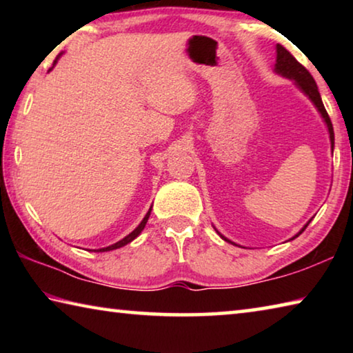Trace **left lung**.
<instances>
[{
	"label": "left lung",
	"mask_w": 353,
	"mask_h": 353,
	"mask_svg": "<svg viewBox=\"0 0 353 353\" xmlns=\"http://www.w3.org/2000/svg\"><path fill=\"white\" fill-rule=\"evenodd\" d=\"M274 71H276L277 74L283 76V77H288V79H292L294 81L296 85L301 88V90L307 94V97L310 98V101L314 104L316 109H318V112L321 113V117L324 118V123L327 124V129H328V134H330V143H332V151H333V145H334V134H333V126H332V121H330V117H328V113L325 110L324 104H322V99H321V94L318 92V85H316V82L313 79V76L310 74V71L303 67L302 63H299L294 57H292L291 52L286 50V48H283L282 45H277V61H276V68H274ZM312 221V219H310ZM308 223L302 227V230L299 232V234L296 236H299L302 234L303 230L307 229V225L310 224ZM218 232V230H216ZM219 234V232H218ZM219 236L223 238V240L232 243L230 240H227L225 236H223L219 234ZM296 236H292L291 240H294ZM235 244V243H232ZM236 246V244H235Z\"/></svg>",
	"instance_id": "obj_1"
}]
</instances>
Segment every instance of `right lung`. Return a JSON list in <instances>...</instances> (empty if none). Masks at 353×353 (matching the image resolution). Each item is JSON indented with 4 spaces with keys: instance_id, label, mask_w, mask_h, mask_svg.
Masks as SVG:
<instances>
[{
    "instance_id": "1",
    "label": "right lung",
    "mask_w": 353,
    "mask_h": 353,
    "mask_svg": "<svg viewBox=\"0 0 353 353\" xmlns=\"http://www.w3.org/2000/svg\"><path fill=\"white\" fill-rule=\"evenodd\" d=\"M59 57H61V54H59ZM57 57V59H59ZM57 59L54 61V63L52 65H56V62H57ZM151 210H152V207L149 208V212L146 213V216L143 218V221L141 223L139 224V227H135V229L130 232V234L128 235V236H124L123 240H119L118 243H115V244H110V246H107V248H101V249H98L97 252H107V250H113V249H118V248H123V246H126V244H129L130 241H134L137 236H139L140 234H141V230L145 229V225H146V223H148V219H149V214H151Z\"/></svg>"
}]
</instances>
